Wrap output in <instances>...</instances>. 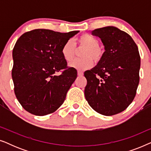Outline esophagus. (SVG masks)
<instances>
[{
    "mask_svg": "<svg viewBox=\"0 0 151 151\" xmlns=\"http://www.w3.org/2000/svg\"><path fill=\"white\" fill-rule=\"evenodd\" d=\"M83 72H82V71H78V76H83Z\"/></svg>",
    "mask_w": 151,
    "mask_h": 151,
    "instance_id": "esophagus-1",
    "label": "esophagus"
}]
</instances>
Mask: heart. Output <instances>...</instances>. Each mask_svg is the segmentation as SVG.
Segmentation results:
<instances>
[{
	"instance_id": "1",
	"label": "heart",
	"mask_w": 151,
	"mask_h": 151,
	"mask_svg": "<svg viewBox=\"0 0 151 151\" xmlns=\"http://www.w3.org/2000/svg\"><path fill=\"white\" fill-rule=\"evenodd\" d=\"M80 47L86 48L83 52V59H75L69 63L70 67L78 71H84L93 65L94 60L99 61L102 55V51L99 47V41L95 37L88 34H84L78 38ZM75 44L72 40H69L65 43L62 48V55L67 62L73 60L75 55Z\"/></svg>"
}]
</instances>
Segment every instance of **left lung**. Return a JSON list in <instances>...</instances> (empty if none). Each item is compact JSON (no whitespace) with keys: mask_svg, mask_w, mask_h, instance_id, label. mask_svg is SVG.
I'll return each instance as SVG.
<instances>
[{"mask_svg":"<svg viewBox=\"0 0 151 151\" xmlns=\"http://www.w3.org/2000/svg\"><path fill=\"white\" fill-rule=\"evenodd\" d=\"M105 51L96 67L84 72L85 98L100 114L110 116L124 111L133 102L139 82L140 56L127 33L113 26L96 29Z\"/></svg>","mask_w":151,"mask_h":151,"instance_id":"left-lung-1","label":"left lung"}]
</instances>
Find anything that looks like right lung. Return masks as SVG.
Wrapping results in <instances>:
<instances>
[{"instance_id":"add662e5","label":"right lung","mask_w":151,"mask_h":151,"mask_svg":"<svg viewBox=\"0 0 151 151\" xmlns=\"http://www.w3.org/2000/svg\"><path fill=\"white\" fill-rule=\"evenodd\" d=\"M79 31L38 29L26 32L14 47L12 76L16 98L29 113L43 116L57 110L77 78L62 55L65 43ZM63 71L60 75L57 73Z\"/></svg>"}]
</instances>
